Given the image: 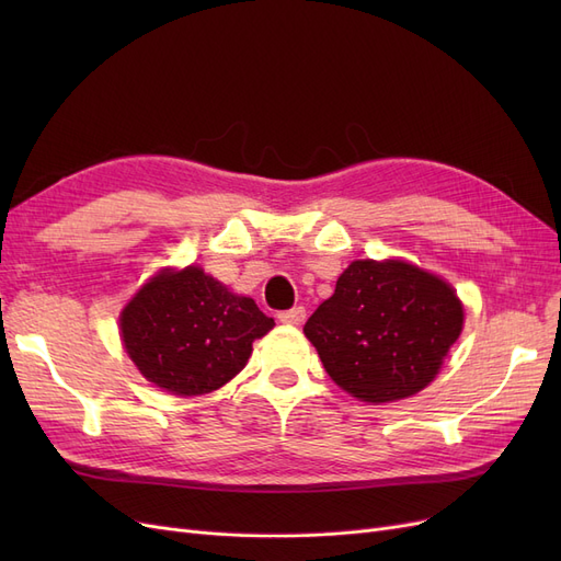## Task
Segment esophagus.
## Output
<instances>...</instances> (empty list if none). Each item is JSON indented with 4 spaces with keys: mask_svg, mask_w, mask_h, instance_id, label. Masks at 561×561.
Instances as JSON below:
<instances>
[{
    "mask_svg": "<svg viewBox=\"0 0 561 561\" xmlns=\"http://www.w3.org/2000/svg\"><path fill=\"white\" fill-rule=\"evenodd\" d=\"M304 318H307V309L304 307H295V309H287L278 313L280 322H287V325H301Z\"/></svg>",
    "mask_w": 561,
    "mask_h": 561,
    "instance_id": "34e87169",
    "label": "esophagus"
}]
</instances>
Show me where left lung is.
I'll return each instance as SVG.
<instances>
[{
  "label": "left lung",
  "instance_id": "8db88e82",
  "mask_svg": "<svg viewBox=\"0 0 561 561\" xmlns=\"http://www.w3.org/2000/svg\"><path fill=\"white\" fill-rule=\"evenodd\" d=\"M463 328L451 287L407 262H353L304 334L336 386L393 402L428 386Z\"/></svg>",
  "mask_w": 561,
  "mask_h": 561
}]
</instances>
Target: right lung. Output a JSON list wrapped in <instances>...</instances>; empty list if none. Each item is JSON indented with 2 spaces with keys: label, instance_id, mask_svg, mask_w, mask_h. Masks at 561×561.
Wrapping results in <instances>:
<instances>
[{
  "label": "right lung",
  "instance_id": "add662e5",
  "mask_svg": "<svg viewBox=\"0 0 561 561\" xmlns=\"http://www.w3.org/2000/svg\"><path fill=\"white\" fill-rule=\"evenodd\" d=\"M274 328L250 297L231 295L198 266L161 271L122 313V336L142 375L173 396H203L245 367L252 342Z\"/></svg>",
  "mask_w": 561,
  "mask_h": 561
}]
</instances>
